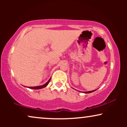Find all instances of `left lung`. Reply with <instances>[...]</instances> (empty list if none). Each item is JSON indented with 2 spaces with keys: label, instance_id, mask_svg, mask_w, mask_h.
I'll return each mask as SVG.
<instances>
[{
  "label": "left lung",
  "instance_id": "obj_1",
  "mask_svg": "<svg viewBox=\"0 0 127 127\" xmlns=\"http://www.w3.org/2000/svg\"><path fill=\"white\" fill-rule=\"evenodd\" d=\"M95 90H94V91H87V92H84V93H93V92H94V91H95Z\"/></svg>",
  "mask_w": 127,
  "mask_h": 127
}]
</instances>
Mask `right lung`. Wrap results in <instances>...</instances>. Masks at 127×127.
Returning a JSON list of instances; mask_svg holds the SVG:
<instances>
[{"instance_id":"add662e5","label":"right lung","mask_w":127,"mask_h":127,"mask_svg":"<svg viewBox=\"0 0 127 127\" xmlns=\"http://www.w3.org/2000/svg\"><path fill=\"white\" fill-rule=\"evenodd\" d=\"M50 80H51V79H50L49 80H48L47 82L46 83V84H44V85H43V86H37V87H28V88H32V89H34V90H38V89H41V88H44V87H46L48 85V83H49Z\"/></svg>"}]
</instances>
